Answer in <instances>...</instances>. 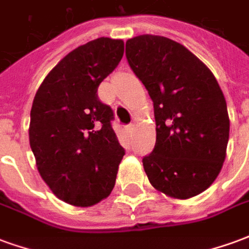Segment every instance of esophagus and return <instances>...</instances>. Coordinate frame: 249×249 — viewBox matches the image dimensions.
Instances as JSON below:
<instances>
[{"label": "esophagus", "instance_id": "34e87169", "mask_svg": "<svg viewBox=\"0 0 249 249\" xmlns=\"http://www.w3.org/2000/svg\"><path fill=\"white\" fill-rule=\"evenodd\" d=\"M135 125H136V123H130L129 125H128V126H126V130H133V128H135Z\"/></svg>", "mask_w": 249, "mask_h": 249}]
</instances>
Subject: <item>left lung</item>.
I'll list each match as a JSON object with an SVG mask.
<instances>
[{
  "instance_id": "obj_1",
  "label": "left lung",
  "mask_w": 249,
  "mask_h": 249,
  "mask_svg": "<svg viewBox=\"0 0 249 249\" xmlns=\"http://www.w3.org/2000/svg\"><path fill=\"white\" fill-rule=\"evenodd\" d=\"M125 53L155 108L156 145L142 159L149 183L169 197L197 196L227 156L230 116L219 82L192 52L162 36L129 38Z\"/></svg>"
}]
</instances>
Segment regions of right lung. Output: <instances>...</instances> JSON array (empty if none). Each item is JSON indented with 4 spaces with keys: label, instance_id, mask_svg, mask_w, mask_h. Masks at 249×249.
Masks as SVG:
<instances>
[{
    "label": "right lung",
    "instance_id": "add662e5",
    "mask_svg": "<svg viewBox=\"0 0 249 249\" xmlns=\"http://www.w3.org/2000/svg\"><path fill=\"white\" fill-rule=\"evenodd\" d=\"M124 56V41L100 37L68 53L36 93L29 142L41 178L74 207L107 198L125 151L110 121L113 110L97 89Z\"/></svg>",
    "mask_w": 249,
    "mask_h": 249
}]
</instances>
